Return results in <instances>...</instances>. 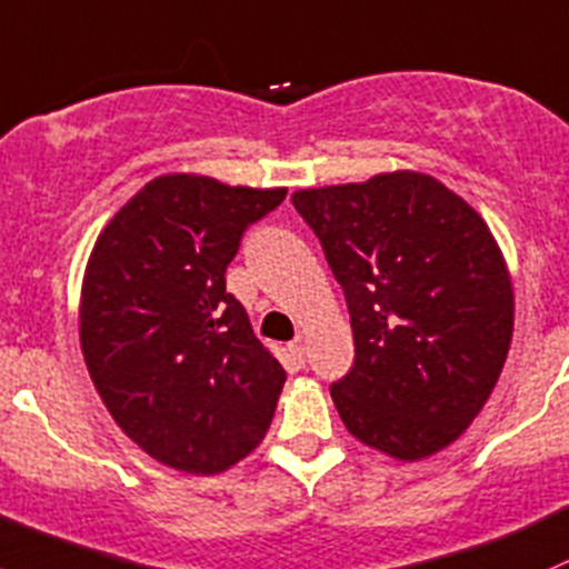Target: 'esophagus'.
I'll return each mask as SVG.
<instances>
[{
	"instance_id": "34e87169",
	"label": "esophagus",
	"mask_w": 569,
	"mask_h": 569,
	"mask_svg": "<svg viewBox=\"0 0 569 569\" xmlns=\"http://www.w3.org/2000/svg\"><path fill=\"white\" fill-rule=\"evenodd\" d=\"M287 350H290V356L298 366H303V360H307V345H303V336H298L296 341H290V345H287Z\"/></svg>"
}]
</instances>
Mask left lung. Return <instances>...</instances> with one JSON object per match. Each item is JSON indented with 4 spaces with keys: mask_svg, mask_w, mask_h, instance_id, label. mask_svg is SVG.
I'll list each match as a JSON object with an SVG mask.
<instances>
[{
    "mask_svg": "<svg viewBox=\"0 0 569 569\" xmlns=\"http://www.w3.org/2000/svg\"><path fill=\"white\" fill-rule=\"evenodd\" d=\"M350 309L356 363L331 385L347 431L399 461L456 442L491 396L512 339V284L482 217L433 176L301 189Z\"/></svg>",
    "mask_w": 569,
    "mask_h": 569,
    "instance_id": "8db88e82",
    "label": "left lung"
}]
</instances>
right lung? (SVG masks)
<instances>
[{
	"label": "right lung",
	"instance_id": "right-lung-1",
	"mask_svg": "<svg viewBox=\"0 0 569 569\" xmlns=\"http://www.w3.org/2000/svg\"><path fill=\"white\" fill-rule=\"evenodd\" d=\"M287 189L151 179L106 224L81 287V350L102 405L151 458L217 475L252 453L287 380L224 290L243 230Z\"/></svg>",
	"mask_w": 569,
	"mask_h": 569
}]
</instances>
